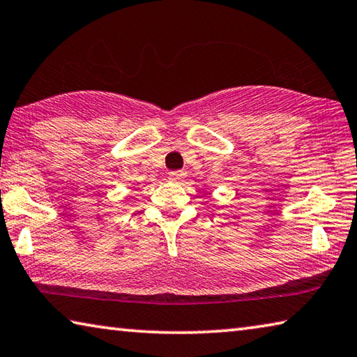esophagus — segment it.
<instances>
[{"mask_svg": "<svg viewBox=\"0 0 357 357\" xmlns=\"http://www.w3.org/2000/svg\"><path fill=\"white\" fill-rule=\"evenodd\" d=\"M168 178H170L172 181H174V183H181L185 178V173L184 172H170V174H168Z\"/></svg>", "mask_w": 357, "mask_h": 357, "instance_id": "1", "label": "esophagus"}]
</instances>
